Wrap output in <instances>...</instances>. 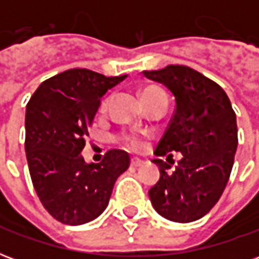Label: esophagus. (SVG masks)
<instances>
[{
	"label": "esophagus",
	"mask_w": 259,
	"mask_h": 259,
	"mask_svg": "<svg viewBox=\"0 0 259 259\" xmlns=\"http://www.w3.org/2000/svg\"><path fill=\"white\" fill-rule=\"evenodd\" d=\"M143 161H140V159H132V161H130V165H132V166H135V168H139V166H143Z\"/></svg>",
	"instance_id": "esophagus-1"
}]
</instances>
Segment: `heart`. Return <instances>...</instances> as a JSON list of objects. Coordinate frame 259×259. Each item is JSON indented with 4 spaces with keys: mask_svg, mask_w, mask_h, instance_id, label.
<instances>
[{
    "mask_svg": "<svg viewBox=\"0 0 259 259\" xmlns=\"http://www.w3.org/2000/svg\"><path fill=\"white\" fill-rule=\"evenodd\" d=\"M163 93L161 89H158V87H147L143 90L141 93V98H143V102L148 100V98H151L152 96H157V94H161ZM112 100V94H108L101 102V111H104L105 108L109 105V102ZM116 141H118L119 144L122 147H124L126 150H129V151H141L144 146H146V140H144V137L140 135H137V133H133V132H123V133H120V135L116 136Z\"/></svg>",
    "mask_w": 259,
    "mask_h": 259,
    "instance_id": "1",
    "label": "heart"
}]
</instances>
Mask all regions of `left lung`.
<instances>
[{"label":"left lung","instance_id":"8db88e82","mask_svg":"<svg viewBox=\"0 0 259 259\" xmlns=\"http://www.w3.org/2000/svg\"><path fill=\"white\" fill-rule=\"evenodd\" d=\"M175 96V112L155 150L157 157L183 158L174 172L154 159L161 178L148 195L155 211L169 221L193 222L211 211L225 187L237 148L236 113L226 93L213 80L185 65L144 70Z\"/></svg>","mask_w":259,"mask_h":259}]
</instances>
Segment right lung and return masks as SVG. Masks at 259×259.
I'll use <instances>...</instances> for the list:
<instances>
[{"instance_id": "obj_1", "label": "right lung", "mask_w": 259, "mask_h": 259, "mask_svg": "<svg viewBox=\"0 0 259 259\" xmlns=\"http://www.w3.org/2000/svg\"><path fill=\"white\" fill-rule=\"evenodd\" d=\"M126 77L69 69L44 80L27 102L25 150L33 187L48 213L65 225L101 215L129 168L122 150H109L100 163L80 155L102 96Z\"/></svg>"}]
</instances>
